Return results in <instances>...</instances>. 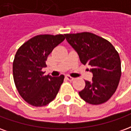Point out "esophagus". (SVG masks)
<instances>
[{
    "mask_svg": "<svg viewBox=\"0 0 131 131\" xmlns=\"http://www.w3.org/2000/svg\"><path fill=\"white\" fill-rule=\"evenodd\" d=\"M65 78H66V79L68 80V81H73V80L74 79V78H72V77H69V76H67Z\"/></svg>",
    "mask_w": 131,
    "mask_h": 131,
    "instance_id": "1",
    "label": "esophagus"
}]
</instances>
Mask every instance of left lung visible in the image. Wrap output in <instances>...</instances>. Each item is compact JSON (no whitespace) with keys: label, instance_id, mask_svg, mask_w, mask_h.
Listing matches in <instances>:
<instances>
[{"label":"left lung","instance_id":"left-lung-1","mask_svg":"<svg viewBox=\"0 0 131 131\" xmlns=\"http://www.w3.org/2000/svg\"><path fill=\"white\" fill-rule=\"evenodd\" d=\"M66 40L79 54L81 62L91 67V81H85V88L79 92L89 104L107 102L115 93L121 78V60L112 44L89 32L64 34Z\"/></svg>","mask_w":131,"mask_h":131}]
</instances>
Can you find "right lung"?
Returning a JSON list of instances; mask_svg holds the SVG:
<instances>
[{
  "label": "right lung",
  "instance_id": "right-lung-1",
  "mask_svg": "<svg viewBox=\"0 0 131 131\" xmlns=\"http://www.w3.org/2000/svg\"><path fill=\"white\" fill-rule=\"evenodd\" d=\"M65 39L64 35H38L17 50L13 66L14 81L21 97L34 107L49 104L57 95L64 76L43 75L42 69L52 50Z\"/></svg>",
  "mask_w": 131,
  "mask_h": 131
}]
</instances>
